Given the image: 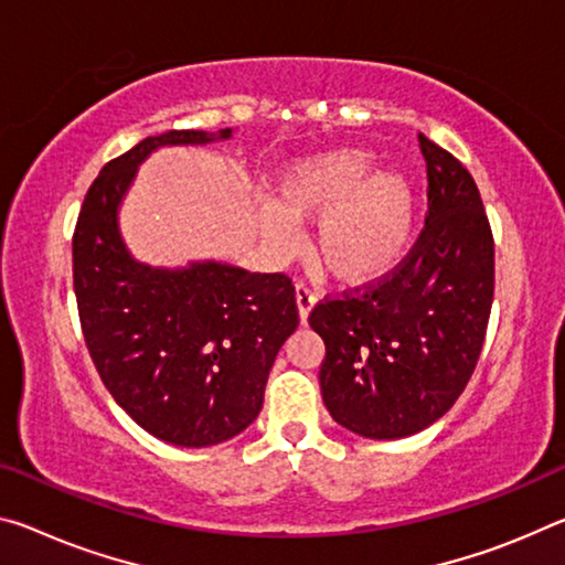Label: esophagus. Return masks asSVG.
<instances>
[{
    "mask_svg": "<svg viewBox=\"0 0 565 565\" xmlns=\"http://www.w3.org/2000/svg\"><path fill=\"white\" fill-rule=\"evenodd\" d=\"M315 303H317V294L309 289L307 284H297V307H299V319H301V324H307V319H309V311L315 309Z\"/></svg>",
    "mask_w": 565,
    "mask_h": 565,
    "instance_id": "34e87169",
    "label": "esophagus"
}]
</instances>
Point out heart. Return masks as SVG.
Returning a JSON list of instances; mask_svg holds the SVG:
<instances>
[{
	"label": "heart",
	"mask_w": 565,
	"mask_h": 565,
	"mask_svg": "<svg viewBox=\"0 0 565 565\" xmlns=\"http://www.w3.org/2000/svg\"><path fill=\"white\" fill-rule=\"evenodd\" d=\"M317 262L339 281L366 284L405 258L415 231V193L397 173H374L360 148L294 160L276 181V203L262 205L271 246H297L301 221H315Z\"/></svg>",
	"instance_id": "heart-1"
}]
</instances>
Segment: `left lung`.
Wrapping results in <instances>:
<instances>
[{
	"label": "left lung",
	"instance_id": "left-lung-1",
	"mask_svg": "<svg viewBox=\"0 0 565 565\" xmlns=\"http://www.w3.org/2000/svg\"><path fill=\"white\" fill-rule=\"evenodd\" d=\"M427 218L390 279L321 301L309 324L324 339L321 397L334 423L399 440L437 423L476 372L486 342L495 246L482 199L458 158L419 132Z\"/></svg>",
	"mask_w": 565,
	"mask_h": 565
}]
</instances>
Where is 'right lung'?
<instances>
[{"label":"right lung","instance_id":"right-lung-1","mask_svg":"<svg viewBox=\"0 0 565 565\" xmlns=\"http://www.w3.org/2000/svg\"><path fill=\"white\" fill-rule=\"evenodd\" d=\"M231 136L168 130L140 140L89 185L73 236L79 324L97 374L146 433L181 447L226 443L258 417L276 354L299 327L297 297L284 274L138 262L120 234V205L150 153Z\"/></svg>","mask_w":565,"mask_h":565}]
</instances>
